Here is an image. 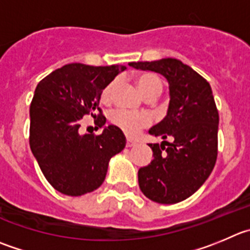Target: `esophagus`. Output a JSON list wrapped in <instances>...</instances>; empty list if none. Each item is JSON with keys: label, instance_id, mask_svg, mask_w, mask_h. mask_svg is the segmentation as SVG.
<instances>
[{"label": "esophagus", "instance_id": "34e87169", "mask_svg": "<svg viewBox=\"0 0 250 250\" xmlns=\"http://www.w3.org/2000/svg\"><path fill=\"white\" fill-rule=\"evenodd\" d=\"M135 145H136V142L132 141L131 139L126 140V147H132V146H135Z\"/></svg>", "mask_w": 250, "mask_h": 250}]
</instances>
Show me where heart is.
<instances>
[{
    "label": "heart",
    "instance_id": "b5f03b06",
    "mask_svg": "<svg viewBox=\"0 0 250 250\" xmlns=\"http://www.w3.org/2000/svg\"><path fill=\"white\" fill-rule=\"evenodd\" d=\"M136 82L141 93L148 99L157 98L163 91L162 80L154 73H141V75L137 76ZM114 85H115V81H113L103 88L101 93L102 102L106 103V102L110 101L111 96H113ZM109 119H110V123L114 126L125 132L127 136H135V135L139 134L140 130L148 126L151 124V116L147 113H135V111L126 110V109H115L110 113Z\"/></svg>",
    "mask_w": 250,
    "mask_h": 250
}]
</instances>
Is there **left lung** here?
<instances>
[{
  "mask_svg": "<svg viewBox=\"0 0 250 250\" xmlns=\"http://www.w3.org/2000/svg\"><path fill=\"white\" fill-rule=\"evenodd\" d=\"M129 65L165 76L170 93L167 116L149 129L165 141L148 144L153 159L139 169L140 189L156 203H180L205 183L217 159L218 110L212 91L203 76L177 59Z\"/></svg>",
  "mask_w": 250,
  "mask_h": 250,
  "instance_id": "8db88e82",
  "label": "left lung"
}]
</instances>
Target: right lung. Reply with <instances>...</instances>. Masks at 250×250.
I'll use <instances>...</instances> for the list:
<instances>
[{
	"mask_svg": "<svg viewBox=\"0 0 250 250\" xmlns=\"http://www.w3.org/2000/svg\"><path fill=\"white\" fill-rule=\"evenodd\" d=\"M120 72L119 65L68 63L52 71L35 88L30 103L29 145L54 189L80 196L98 189L109 161L125 147L120 129L80 135L81 119L91 115L97 129L106 119L99 108L103 88Z\"/></svg>",
	"mask_w": 250,
	"mask_h": 250,
	"instance_id": "1",
	"label": "right lung"
}]
</instances>
